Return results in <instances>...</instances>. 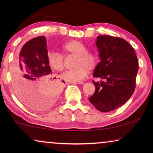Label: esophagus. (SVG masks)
<instances>
[{"label": "esophagus", "instance_id": "1", "mask_svg": "<svg viewBox=\"0 0 153 153\" xmlns=\"http://www.w3.org/2000/svg\"><path fill=\"white\" fill-rule=\"evenodd\" d=\"M75 84H83V81H77V82H74Z\"/></svg>", "mask_w": 153, "mask_h": 153}]
</instances>
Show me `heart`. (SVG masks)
I'll return each mask as SVG.
<instances>
[{
  "label": "heart",
  "instance_id": "b5f03b06",
  "mask_svg": "<svg viewBox=\"0 0 153 153\" xmlns=\"http://www.w3.org/2000/svg\"><path fill=\"white\" fill-rule=\"evenodd\" d=\"M65 56L76 55L74 67L75 68L68 70L62 74V78L69 82H77L85 79L88 70L96 68L98 58L95 53L87 51V47L81 41L73 39L65 43L61 47ZM47 60L49 66L53 70L61 71L65 65L64 56L57 52H49L47 54Z\"/></svg>",
  "mask_w": 153,
  "mask_h": 153
}]
</instances>
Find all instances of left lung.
<instances>
[{
    "label": "left lung",
    "mask_w": 153,
    "mask_h": 153,
    "mask_svg": "<svg viewBox=\"0 0 153 153\" xmlns=\"http://www.w3.org/2000/svg\"><path fill=\"white\" fill-rule=\"evenodd\" d=\"M96 45L101 59L93 76L95 91L89 102L102 112L116 109L126 103L134 92L139 62L134 48L124 39L100 35Z\"/></svg>",
    "instance_id": "left-lung-1"
}]
</instances>
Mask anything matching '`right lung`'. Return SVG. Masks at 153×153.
Returning a JSON list of instances; mask_svg holds the SVG:
<instances>
[{
    "instance_id": "add662e5",
    "label": "right lung",
    "mask_w": 153,
    "mask_h": 153,
    "mask_svg": "<svg viewBox=\"0 0 153 153\" xmlns=\"http://www.w3.org/2000/svg\"><path fill=\"white\" fill-rule=\"evenodd\" d=\"M12 75L18 99L36 110L50 107L61 93L64 83L51 74L44 36L35 37L25 44L19 53Z\"/></svg>"
}]
</instances>
